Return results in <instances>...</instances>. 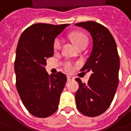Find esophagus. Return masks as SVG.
I'll use <instances>...</instances> for the list:
<instances>
[{
	"label": "esophagus",
	"mask_w": 131,
	"mask_h": 131,
	"mask_svg": "<svg viewBox=\"0 0 131 131\" xmlns=\"http://www.w3.org/2000/svg\"><path fill=\"white\" fill-rule=\"evenodd\" d=\"M67 80H68V81H71V80H73L74 79L73 77H72V76H70V75H67Z\"/></svg>",
	"instance_id": "esophagus-1"
}]
</instances>
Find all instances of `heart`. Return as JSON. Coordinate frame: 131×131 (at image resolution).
<instances>
[{"instance_id": "heart-1", "label": "heart", "mask_w": 131, "mask_h": 131, "mask_svg": "<svg viewBox=\"0 0 131 131\" xmlns=\"http://www.w3.org/2000/svg\"><path fill=\"white\" fill-rule=\"evenodd\" d=\"M71 39L73 41V43L75 45V46L78 48V49L80 48L86 47L88 45V38L87 36L82 32H74L71 35ZM61 40L59 38H57L55 39L54 42H53V48L55 50L59 49V48L61 47ZM64 69L67 72H70L72 71L73 67L72 65L70 63H66L64 64Z\"/></svg>"}]
</instances>
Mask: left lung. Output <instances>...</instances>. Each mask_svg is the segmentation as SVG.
Instances as JSON below:
<instances>
[{"instance_id":"obj_1","label":"left lung","mask_w":131,"mask_h":131,"mask_svg":"<svg viewBox=\"0 0 131 131\" xmlns=\"http://www.w3.org/2000/svg\"><path fill=\"white\" fill-rule=\"evenodd\" d=\"M75 26L88 30L93 40L90 57L81 71H92L88 83L75 80L79 88L75 93L76 106L84 115L96 117L110 107L119 82V58L113 36L101 24L89 21Z\"/></svg>"}]
</instances>
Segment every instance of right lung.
Segmentation results:
<instances>
[{
	"mask_svg": "<svg viewBox=\"0 0 131 131\" xmlns=\"http://www.w3.org/2000/svg\"><path fill=\"white\" fill-rule=\"evenodd\" d=\"M69 24L31 25L21 35L16 51L14 70L16 89L30 114L47 117L58 109L67 82L61 72L48 75L46 59L53 55L54 40Z\"/></svg>",
	"mask_w": 131,
	"mask_h": 131,
	"instance_id": "1",
	"label": "right lung"
}]
</instances>
